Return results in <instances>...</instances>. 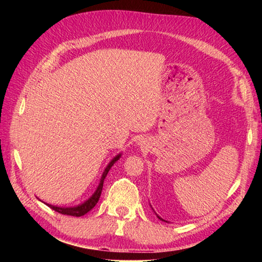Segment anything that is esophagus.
Returning <instances> with one entry per match:
<instances>
[{"label":"esophagus","instance_id":"34e87169","mask_svg":"<svg viewBox=\"0 0 262 262\" xmlns=\"http://www.w3.org/2000/svg\"><path fill=\"white\" fill-rule=\"evenodd\" d=\"M140 145H141V148H142V147L144 148L145 145H147V141H145L144 139H143V140H141V141H140Z\"/></svg>","mask_w":262,"mask_h":262}]
</instances>
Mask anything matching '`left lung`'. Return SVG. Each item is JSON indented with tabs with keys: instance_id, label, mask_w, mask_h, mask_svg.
I'll return each mask as SVG.
<instances>
[{
	"instance_id": "8db88e82",
	"label": "left lung",
	"mask_w": 262,
	"mask_h": 262,
	"mask_svg": "<svg viewBox=\"0 0 262 262\" xmlns=\"http://www.w3.org/2000/svg\"><path fill=\"white\" fill-rule=\"evenodd\" d=\"M156 215H157V214H156ZM157 217H158V219H159V220H162V221H164V220H163V219H162V217H159V216H158V215H157ZM164 222H167V221H164Z\"/></svg>"
}]
</instances>
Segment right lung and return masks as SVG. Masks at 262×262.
Instances as JSON below:
<instances>
[{"label": "right lung", "mask_w": 262, "mask_h": 262, "mask_svg": "<svg viewBox=\"0 0 262 262\" xmlns=\"http://www.w3.org/2000/svg\"><path fill=\"white\" fill-rule=\"evenodd\" d=\"M121 157V154H119L115 156L112 161L108 163V165L106 166V168L103 172V176H101V179H100V183L98 185V187H97L96 192L92 194V196H90V199H88L85 202L81 203V205L78 206H75V207H57V206H52L50 203H46V205L51 208V209L55 210L56 212H60L62 215H69V216H75V217H79V216H83L85 215L88 211H90L92 208H94L97 202H98L99 198H100V194H101V190H103V185H104V180H105V177L107 176L110 168L113 166V164L118 161V159H120Z\"/></svg>", "instance_id": "obj_1"}]
</instances>
